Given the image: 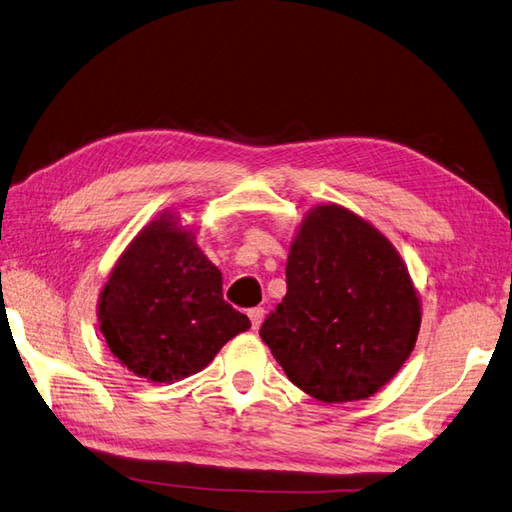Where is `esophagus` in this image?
I'll use <instances>...</instances> for the list:
<instances>
[{"label": "esophagus", "mask_w": 512, "mask_h": 512, "mask_svg": "<svg viewBox=\"0 0 512 512\" xmlns=\"http://www.w3.org/2000/svg\"><path fill=\"white\" fill-rule=\"evenodd\" d=\"M247 315H249V319H252V328L258 330L260 323H263V319H265V308H260V306L249 308Z\"/></svg>", "instance_id": "34e87169"}]
</instances>
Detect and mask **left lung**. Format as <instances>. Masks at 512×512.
<instances>
[{"label": "left lung", "instance_id": "obj_1", "mask_svg": "<svg viewBox=\"0 0 512 512\" xmlns=\"http://www.w3.org/2000/svg\"><path fill=\"white\" fill-rule=\"evenodd\" d=\"M419 326V293L393 243L339 204L310 208L286 295L260 328L289 380L326 404L367 400L402 369Z\"/></svg>", "mask_w": 512, "mask_h": 512}]
</instances>
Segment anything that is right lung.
Segmentation results:
<instances>
[{
	"instance_id": "right-lung-1",
	"label": "right lung",
	"mask_w": 512,
	"mask_h": 512,
	"mask_svg": "<svg viewBox=\"0 0 512 512\" xmlns=\"http://www.w3.org/2000/svg\"><path fill=\"white\" fill-rule=\"evenodd\" d=\"M108 350L134 376L171 384L208 367L249 319L223 299L221 271L165 210L134 236L97 302Z\"/></svg>"
}]
</instances>
